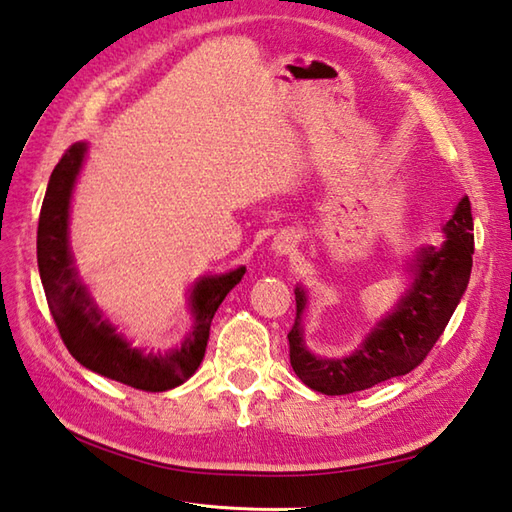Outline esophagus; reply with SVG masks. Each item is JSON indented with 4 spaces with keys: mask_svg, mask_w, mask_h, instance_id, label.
I'll list each match as a JSON object with an SVG mask.
<instances>
[{
    "mask_svg": "<svg viewBox=\"0 0 512 512\" xmlns=\"http://www.w3.org/2000/svg\"><path fill=\"white\" fill-rule=\"evenodd\" d=\"M295 245H298V241H295V236L285 232V234H278L274 238V252L278 256H287L291 252H295Z\"/></svg>",
    "mask_w": 512,
    "mask_h": 512,
    "instance_id": "esophagus-1",
    "label": "esophagus"
}]
</instances>
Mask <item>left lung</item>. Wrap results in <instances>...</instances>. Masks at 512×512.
<instances>
[{
	"label": "left lung",
	"mask_w": 512,
	"mask_h": 512,
	"mask_svg": "<svg viewBox=\"0 0 512 512\" xmlns=\"http://www.w3.org/2000/svg\"><path fill=\"white\" fill-rule=\"evenodd\" d=\"M445 243L420 247L412 263L414 282L396 309L374 326L363 344L342 359H322L304 346L306 293L295 287V322L289 331L293 372L311 390L328 396L368 390L412 372L434 348L467 291L473 267L471 201L462 197L445 225Z\"/></svg>",
	"instance_id": "obj_1"
}]
</instances>
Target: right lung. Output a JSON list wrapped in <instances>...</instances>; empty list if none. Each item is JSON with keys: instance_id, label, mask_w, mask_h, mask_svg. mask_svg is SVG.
I'll list each match as a JSON object with an SVG mask.
<instances>
[{"instance_id": "add662e5", "label": "right lung", "mask_w": 512, "mask_h": 512, "mask_svg": "<svg viewBox=\"0 0 512 512\" xmlns=\"http://www.w3.org/2000/svg\"><path fill=\"white\" fill-rule=\"evenodd\" d=\"M85 151V142L72 144L63 153L61 162L54 166L48 190H45L37 230V263L45 300H48L63 344L81 366L107 379L131 385L135 390L166 392L197 372L206 355L212 317L225 295L241 282L245 267L195 282L190 291V311L195 317V326L181 348L168 350L164 355L133 348L127 339L116 333V326L102 317L96 302L89 298L70 252V238H67L70 199Z\"/></svg>"}]
</instances>
